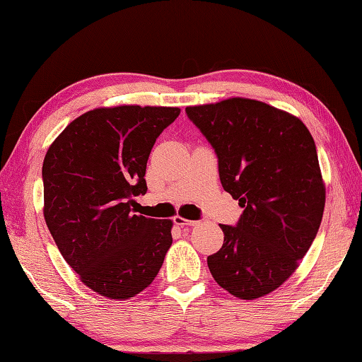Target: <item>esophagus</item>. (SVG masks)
I'll return each mask as SVG.
<instances>
[{"instance_id":"34e87169","label":"esophagus","mask_w":362,"mask_h":362,"mask_svg":"<svg viewBox=\"0 0 362 362\" xmlns=\"http://www.w3.org/2000/svg\"><path fill=\"white\" fill-rule=\"evenodd\" d=\"M174 223L179 225V226H194L198 222H196V220L183 218L182 216H175V217H174Z\"/></svg>"}]
</instances>
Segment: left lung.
I'll use <instances>...</instances> for the list:
<instances>
[{
	"label": "left lung",
	"instance_id": "left-lung-1",
	"mask_svg": "<svg viewBox=\"0 0 362 362\" xmlns=\"http://www.w3.org/2000/svg\"><path fill=\"white\" fill-rule=\"evenodd\" d=\"M185 112L244 209L236 226L220 225L223 246L207 257L212 278L238 298L267 296L296 272L320 230L326 187L315 140L297 116L244 97Z\"/></svg>",
	"mask_w": 362,
	"mask_h": 362
}]
</instances>
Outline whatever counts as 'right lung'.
I'll return each instance as SVG.
<instances>
[{"label":"right lung","instance_id":"obj_1","mask_svg":"<svg viewBox=\"0 0 362 362\" xmlns=\"http://www.w3.org/2000/svg\"><path fill=\"white\" fill-rule=\"evenodd\" d=\"M177 107L95 108L73 119L42 163L45 220L65 262L100 296L148 287L173 244V220L132 214L150 151Z\"/></svg>","mask_w":362,"mask_h":362}]
</instances>
